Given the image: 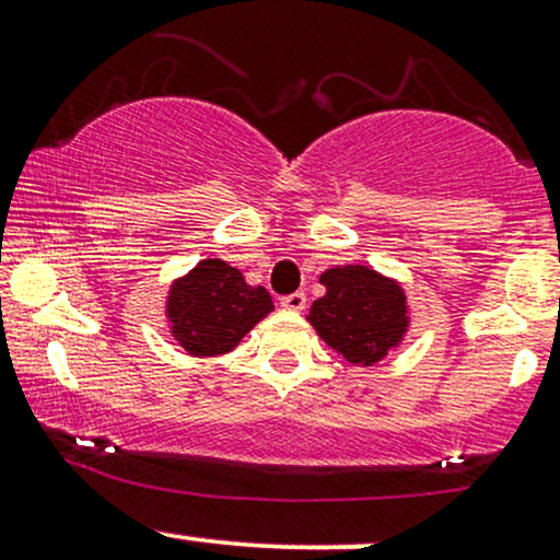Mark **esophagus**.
<instances>
[{
  "label": "esophagus",
  "instance_id": "1",
  "mask_svg": "<svg viewBox=\"0 0 560 560\" xmlns=\"http://www.w3.org/2000/svg\"><path fill=\"white\" fill-rule=\"evenodd\" d=\"M305 302H307L305 292H292V294H287V298H281V307L300 313V311H305Z\"/></svg>",
  "mask_w": 560,
  "mask_h": 560
}]
</instances>
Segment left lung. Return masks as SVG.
<instances>
[{
  "instance_id": "left-lung-1",
  "label": "left lung",
  "mask_w": 560,
  "mask_h": 560,
  "mask_svg": "<svg viewBox=\"0 0 560 560\" xmlns=\"http://www.w3.org/2000/svg\"><path fill=\"white\" fill-rule=\"evenodd\" d=\"M320 284L326 294L307 320L345 361L374 365L402 342L410 318L400 281L369 266H337L320 273Z\"/></svg>"
}]
</instances>
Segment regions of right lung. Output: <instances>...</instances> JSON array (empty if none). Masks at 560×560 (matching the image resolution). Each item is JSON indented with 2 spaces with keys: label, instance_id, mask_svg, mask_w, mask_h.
<instances>
[{
  "label": "right lung",
  "instance_id": "right-lung-1",
  "mask_svg": "<svg viewBox=\"0 0 560 560\" xmlns=\"http://www.w3.org/2000/svg\"><path fill=\"white\" fill-rule=\"evenodd\" d=\"M273 311L271 294L249 287L240 268L226 260H199L171 284L165 316L171 337L195 358L234 350L258 320Z\"/></svg>",
  "mask_w": 560,
  "mask_h": 560
}]
</instances>
